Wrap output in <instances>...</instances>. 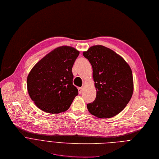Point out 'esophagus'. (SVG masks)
<instances>
[{"instance_id":"1","label":"esophagus","mask_w":159,"mask_h":159,"mask_svg":"<svg viewBox=\"0 0 159 159\" xmlns=\"http://www.w3.org/2000/svg\"><path fill=\"white\" fill-rule=\"evenodd\" d=\"M83 87H80V88H78V92H79L80 94H81L83 92Z\"/></svg>"}]
</instances>
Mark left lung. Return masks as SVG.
Masks as SVG:
<instances>
[{
  "instance_id": "1",
  "label": "left lung",
  "mask_w": 159,
  "mask_h": 159,
  "mask_svg": "<svg viewBox=\"0 0 159 159\" xmlns=\"http://www.w3.org/2000/svg\"><path fill=\"white\" fill-rule=\"evenodd\" d=\"M93 68L97 97L87 105L89 112L100 118H111L130 102L134 92L132 70L125 59L102 45L90 47L83 52Z\"/></svg>"
}]
</instances>
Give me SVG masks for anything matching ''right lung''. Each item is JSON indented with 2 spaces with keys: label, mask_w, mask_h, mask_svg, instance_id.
Segmentation results:
<instances>
[{
  "label": "right lung",
  "mask_w": 159,
  "mask_h": 159,
  "mask_svg": "<svg viewBox=\"0 0 159 159\" xmlns=\"http://www.w3.org/2000/svg\"><path fill=\"white\" fill-rule=\"evenodd\" d=\"M80 51L62 46L46 54L32 68L27 78L29 97L42 111L59 113L71 106L78 89L73 84L72 68Z\"/></svg>",
  "instance_id": "1"
}]
</instances>
